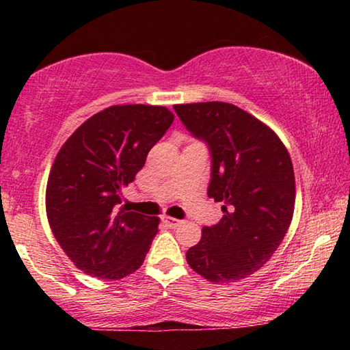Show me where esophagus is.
Here are the masks:
<instances>
[{
  "label": "esophagus",
  "mask_w": 350,
  "mask_h": 350,
  "mask_svg": "<svg viewBox=\"0 0 350 350\" xmlns=\"http://www.w3.org/2000/svg\"><path fill=\"white\" fill-rule=\"evenodd\" d=\"M162 221H164L167 226L169 228H172V229H175L176 226H180V219H176V218H172V217H162Z\"/></svg>",
  "instance_id": "1"
}]
</instances>
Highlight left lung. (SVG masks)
<instances>
[{
    "label": "left lung",
    "mask_w": 350,
    "mask_h": 350,
    "mask_svg": "<svg viewBox=\"0 0 350 350\" xmlns=\"http://www.w3.org/2000/svg\"><path fill=\"white\" fill-rule=\"evenodd\" d=\"M181 122L212 151L208 198L223 218L204 226L186 261L215 284L245 279L261 269L288 231L295 210L290 154L269 126L236 105H174Z\"/></svg>",
    "instance_id": "left-lung-1"
}]
</instances>
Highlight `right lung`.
<instances>
[{"label": "right lung", "mask_w": 350, "mask_h": 350, "mask_svg": "<svg viewBox=\"0 0 350 350\" xmlns=\"http://www.w3.org/2000/svg\"><path fill=\"white\" fill-rule=\"evenodd\" d=\"M174 113L154 105H113L81 124L62 145L46 186L52 234L75 266L118 280L143 265L159 218L119 208Z\"/></svg>", "instance_id": "obj_1"}]
</instances>
